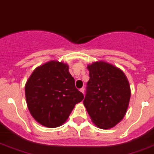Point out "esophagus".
I'll return each mask as SVG.
<instances>
[{"instance_id":"1","label":"esophagus","mask_w":154,"mask_h":154,"mask_svg":"<svg viewBox=\"0 0 154 154\" xmlns=\"http://www.w3.org/2000/svg\"><path fill=\"white\" fill-rule=\"evenodd\" d=\"M80 91H81V92H82V93H83V94H85V88H81V89H80Z\"/></svg>"}]
</instances>
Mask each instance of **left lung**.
<instances>
[{
  "mask_svg": "<svg viewBox=\"0 0 154 154\" xmlns=\"http://www.w3.org/2000/svg\"><path fill=\"white\" fill-rule=\"evenodd\" d=\"M87 83L84 105L92 122L101 129H110L126 115L131 99V87L120 69L103 61L87 66Z\"/></svg>",
  "mask_w": 154,
  "mask_h": 154,
  "instance_id": "1",
  "label": "left lung"
}]
</instances>
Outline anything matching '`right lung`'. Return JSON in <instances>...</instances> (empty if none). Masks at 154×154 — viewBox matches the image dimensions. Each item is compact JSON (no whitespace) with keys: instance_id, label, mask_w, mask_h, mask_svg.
Listing matches in <instances>:
<instances>
[{"instance_id":"1","label":"right lung","mask_w":154,"mask_h":154,"mask_svg":"<svg viewBox=\"0 0 154 154\" xmlns=\"http://www.w3.org/2000/svg\"><path fill=\"white\" fill-rule=\"evenodd\" d=\"M25 96L32 117L49 128L62 126L84 99L68 65L55 60L35 68L25 85Z\"/></svg>"}]
</instances>
